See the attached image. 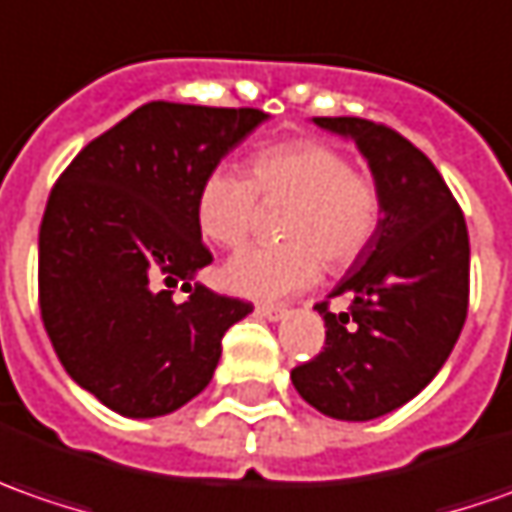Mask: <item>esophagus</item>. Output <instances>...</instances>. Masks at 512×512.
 <instances>
[{
  "instance_id": "34e87169",
  "label": "esophagus",
  "mask_w": 512,
  "mask_h": 512,
  "mask_svg": "<svg viewBox=\"0 0 512 512\" xmlns=\"http://www.w3.org/2000/svg\"><path fill=\"white\" fill-rule=\"evenodd\" d=\"M257 317H266V320H272V323H277V320H283L286 317V309L283 306H257Z\"/></svg>"
}]
</instances>
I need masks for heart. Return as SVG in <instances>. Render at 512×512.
I'll return each mask as SVG.
<instances>
[{
	"label": "heart",
	"instance_id": "heart-1",
	"mask_svg": "<svg viewBox=\"0 0 512 512\" xmlns=\"http://www.w3.org/2000/svg\"><path fill=\"white\" fill-rule=\"evenodd\" d=\"M263 201H294L286 215L283 246H249L221 269L223 289L280 300L317 283L323 257L343 269L374 238L379 192L371 178L354 172L348 158L326 141H280L255 152L252 178L221 164L203 175L198 226L218 246H240L252 235Z\"/></svg>",
	"mask_w": 512,
	"mask_h": 512
}]
</instances>
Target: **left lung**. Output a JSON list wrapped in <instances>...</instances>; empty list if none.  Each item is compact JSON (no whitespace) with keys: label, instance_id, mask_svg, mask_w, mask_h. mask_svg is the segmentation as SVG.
Returning a JSON list of instances; mask_svg holds the SVG:
<instances>
[{"label":"left lung","instance_id":"1","mask_svg":"<svg viewBox=\"0 0 512 512\" xmlns=\"http://www.w3.org/2000/svg\"><path fill=\"white\" fill-rule=\"evenodd\" d=\"M311 121L357 144L379 192V223L328 294L348 297L351 309L317 306L326 348L291 382L320 414L368 422L411 402L450 357L467 317L470 240L439 169L408 138L351 115Z\"/></svg>","mask_w":512,"mask_h":512}]
</instances>
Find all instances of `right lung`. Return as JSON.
Segmentation results:
<instances>
[{
  "label": "right lung",
  "mask_w": 512,
  "mask_h": 512,
  "mask_svg": "<svg viewBox=\"0 0 512 512\" xmlns=\"http://www.w3.org/2000/svg\"><path fill=\"white\" fill-rule=\"evenodd\" d=\"M269 115L152 101L64 169L39 229V306L64 371L110 411L167 416L218 368L252 306L195 280L203 175ZM182 286L184 301L171 291Z\"/></svg>",
  "instance_id": "1"
}]
</instances>
